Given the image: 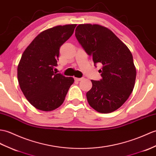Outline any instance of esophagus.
I'll use <instances>...</instances> for the list:
<instances>
[{
  "mask_svg": "<svg viewBox=\"0 0 156 156\" xmlns=\"http://www.w3.org/2000/svg\"><path fill=\"white\" fill-rule=\"evenodd\" d=\"M74 80L76 81H81L83 80V78H74Z\"/></svg>",
  "mask_w": 156,
  "mask_h": 156,
  "instance_id": "34e87169",
  "label": "esophagus"
}]
</instances>
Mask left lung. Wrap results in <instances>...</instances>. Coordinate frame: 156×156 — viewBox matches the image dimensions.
<instances>
[{"label": "left lung", "instance_id": "obj_1", "mask_svg": "<svg viewBox=\"0 0 156 156\" xmlns=\"http://www.w3.org/2000/svg\"><path fill=\"white\" fill-rule=\"evenodd\" d=\"M75 36L95 66L102 65L99 70L102 78L92 80V88L86 93L88 104L100 113L116 110L134 88L136 69L131 52L113 32L99 24H79Z\"/></svg>", "mask_w": 156, "mask_h": 156}]
</instances>
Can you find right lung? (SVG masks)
I'll list each match as a JSON object with an SVG mask.
<instances>
[{"mask_svg": "<svg viewBox=\"0 0 156 156\" xmlns=\"http://www.w3.org/2000/svg\"><path fill=\"white\" fill-rule=\"evenodd\" d=\"M76 24L56 26L41 32L25 49L18 65V81L23 94L38 110L52 111L64 102L72 77L54 72L60 48Z\"/></svg>", "mask_w": 156, "mask_h": 156, "instance_id": "add662e5", "label": "right lung"}]
</instances>
